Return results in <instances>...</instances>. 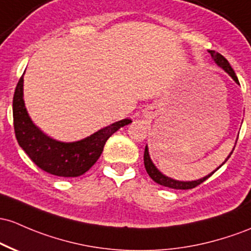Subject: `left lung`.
Listing matches in <instances>:
<instances>
[{
    "mask_svg": "<svg viewBox=\"0 0 251 251\" xmlns=\"http://www.w3.org/2000/svg\"><path fill=\"white\" fill-rule=\"evenodd\" d=\"M208 52H210V53H211L212 58H213L214 62H216L217 64H218L220 68L224 69V70L226 71L228 75H230L231 77H232L233 79H235L236 83H239L237 76H236L235 71H233V69L231 68L230 63L227 62V59L225 58L224 56H222V54L218 53V52H216V51H212V50H211V51H208ZM235 147H236V145H235ZM233 150H235V149H233ZM233 150H232V151H233ZM231 153H232V152H231ZM231 153L227 156V158L225 159V162H226L227 159L230 158ZM225 162H224V163H225ZM224 163H223V164H224ZM223 164H222V166H223ZM144 166H145V169H147L149 176H150V177L152 178V180L155 181L156 183L161 184V186H164V187H169V188H174V189H192V188H195V187H197V186H199V184H201V183L203 182V181L207 180V178L210 177V176H211L212 174H214V173H216L217 170H218L219 168L222 167V166H220L219 168H217V169L214 170V172H212L210 175L205 176V177L200 178V180L186 181V182H184V181L173 180V178L168 177V176L162 174V173L159 172V170L157 169V168L155 167V164H153L152 161H151L150 156H149L148 147H145V151H144Z\"/></svg>",
    "mask_w": 251,
    "mask_h": 251,
    "instance_id": "8db88e82",
    "label": "left lung"
}]
</instances>
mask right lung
<instances>
[{
	"label": "right lung",
	"mask_w": 251,
	"mask_h": 251,
	"mask_svg": "<svg viewBox=\"0 0 251 251\" xmlns=\"http://www.w3.org/2000/svg\"><path fill=\"white\" fill-rule=\"evenodd\" d=\"M14 131L19 145L40 169L49 174L76 177L83 175L98 161L107 139L123 126L132 123L124 119L101 128L90 137L63 143L44 134L32 123L24 101V76L20 77L13 98Z\"/></svg>",
	"instance_id": "right-lung-1"
}]
</instances>
